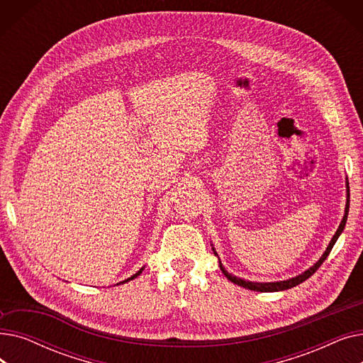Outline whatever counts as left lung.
<instances>
[{
    "label": "left lung",
    "instance_id": "left-lung-1",
    "mask_svg": "<svg viewBox=\"0 0 363 363\" xmlns=\"http://www.w3.org/2000/svg\"><path fill=\"white\" fill-rule=\"evenodd\" d=\"M346 193H347V194H346V196H347V199H346L345 216H342V219H341V222H340V226L337 228V231H335L334 237L331 238V241H330V244H328V247H327V250L323 252V255L319 257V260H318L313 266H311V268L304 271L303 274H300V275H297V277H294V278H290V279H285V281H275V282H255V281H245V279H242V278H238V277H235V275H233V274L228 272V271L223 268V264H222V262H220V259H219V268H220L222 274H223L228 279H230L231 282H234V284L240 285V287L247 289V290H253V291H260V293L284 291V290H289V289L296 287V285L301 284L303 281H306L308 278H311V277L318 271V268H319V266L323 263V260H325V259L328 257V255H330V252L333 250V247H334L335 241H337V240H338V237L341 235L342 230H345L346 222H347V215H349V206H350V189H349V181H347V179H346ZM212 245H213V244H212ZM212 250H213L215 256H218V253H216V250H215V247H212ZM218 257H219V256H218Z\"/></svg>",
    "mask_w": 363,
    "mask_h": 363
}]
</instances>
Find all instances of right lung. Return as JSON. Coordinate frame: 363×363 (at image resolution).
Instances as JSON below:
<instances>
[{"mask_svg": "<svg viewBox=\"0 0 363 363\" xmlns=\"http://www.w3.org/2000/svg\"><path fill=\"white\" fill-rule=\"evenodd\" d=\"M143 271H144V268H141V269H140V271H138V272H137V274H133V275H132V277H130V278H128V279H125V281H121V282H119V284H123V282H128V281H130V279H135V278H137V277H138V275H140V274H141V272H143Z\"/></svg>", "mask_w": 363, "mask_h": 363, "instance_id": "add662e5", "label": "right lung"}]
</instances>
